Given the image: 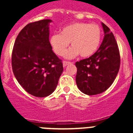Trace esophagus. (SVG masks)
I'll use <instances>...</instances> for the list:
<instances>
[{"instance_id": "34e87169", "label": "esophagus", "mask_w": 133, "mask_h": 133, "mask_svg": "<svg viewBox=\"0 0 133 133\" xmlns=\"http://www.w3.org/2000/svg\"><path fill=\"white\" fill-rule=\"evenodd\" d=\"M70 62H69V61H63V66H67L68 64H70Z\"/></svg>"}]
</instances>
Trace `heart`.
Listing matches in <instances>:
<instances>
[{
  "label": "heart",
  "mask_w": 133,
  "mask_h": 133,
  "mask_svg": "<svg viewBox=\"0 0 133 133\" xmlns=\"http://www.w3.org/2000/svg\"><path fill=\"white\" fill-rule=\"evenodd\" d=\"M101 38V29L98 24L75 23L63 27L61 34L52 35L50 44L56 55L63 56L70 42L72 46L65 52L66 58H74L78 54L86 58L97 51Z\"/></svg>",
  "instance_id": "obj_1"
}]
</instances>
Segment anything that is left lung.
<instances>
[{
  "instance_id": "obj_1",
  "label": "left lung",
  "mask_w": 133,
  "mask_h": 133,
  "mask_svg": "<svg viewBox=\"0 0 133 133\" xmlns=\"http://www.w3.org/2000/svg\"><path fill=\"white\" fill-rule=\"evenodd\" d=\"M102 26L104 36L98 50L75 63L77 85L88 95H98L109 89L119 70L121 58L117 41L109 27L104 23Z\"/></svg>"
}]
</instances>
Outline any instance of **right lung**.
<instances>
[{
	"mask_svg": "<svg viewBox=\"0 0 133 133\" xmlns=\"http://www.w3.org/2000/svg\"><path fill=\"white\" fill-rule=\"evenodd\" d=\"M44 19L30 23L20 32L12 53V71L21 87L36 97H46L56 89L63 71L62 61L49 41V23Z\"/></svg>",
	"mask_w": 133,
	"mask_h": 133,
	"instance_id": "right-lung-1",
	"label": "right lung"
}]
</instances>
